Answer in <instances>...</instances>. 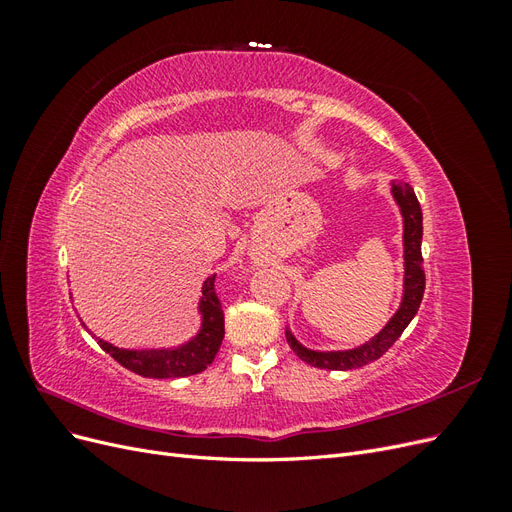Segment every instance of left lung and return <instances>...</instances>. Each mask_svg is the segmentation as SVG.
Masks as SVG:
<instances>
[{
    "label": "left lung",
    "mask_w": 512,
    "mask_h": 512,
    "mask_svg": "<svg viewBox=\"0 0 512 512\" xmlns=\"http://www.w3.org/2000/svg\"><path fill=\"white\" fill-rule=\"evenodd\" d=\"M391 194L399 207L401 218H404V297L397 307L393 318L386 322V327L376 333L369 342L350 348V350H312L305 348L297 337L286 329L288 346L297 352L301 361L312 367L320 369H333V371H348L363 367L371 361L380 359V356L389 350L399 335L412 322L418 307L423 301L425 292V271H423V254H421V241H423V213L418 205L416 194L404 181L391 183Z\"/></svg>",
    "instance_id": "8db88e82"
}]
</instances>
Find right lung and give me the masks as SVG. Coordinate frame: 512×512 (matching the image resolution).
<instances>
[{
  "label": "right lung",
  "instance_id": "1",
  "mask_svg": "<svg viewBox=\"0 0 512 512\" xmlns=\"http://www.w3.org/2000/svg\"><path fill=\"white\" fill-rule=\"evenodd\" d=\"M215 275H209L203 284V294L198 301L200 329L181 346L175 348H119L98 339L104 352L126 369L145 378H185L205 371L218 354L224 339V309L215 294ZM85 327V322H81Z\"/></svg>",
  "mask_w": 512,
  "mask_h": 512
}]
</instances>
